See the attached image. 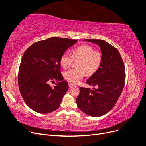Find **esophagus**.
<instances>
[{"instance_id": "esophagus-1", "label": "esophagus", "mask_w": 146, "mask_h": 146, "mask_svg": "<svg viewBox=\"0 0 146 146\" xmlns=\"http://www.w3.org/2000/svg\"><path fill=\"white\" fill-rule=\"evenodd\" d=\"M76 85H74V83H69V88H72V87H74V86H76Z\"/></svg>"}]
</instances>
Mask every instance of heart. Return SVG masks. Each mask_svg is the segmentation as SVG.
<instances>
[{
  "label": "heart",
  "instance_id": "1",
  "mask_svg": "<svg viewBox=\"0 0 146 146\" xmlns=\"http://www.w3.org/2000/svg\"><path fill=\"white\" fill-rule=\"evenodd\" d=\"M78 69H72L64 72L66 80L76 83L87 74L88 76L96 73L100 67L102 61V54L91 46L82 44L74 48L72 56L68 53H64L60 58V64L64 69L68 68L73 60H78Z\"/></svg>",
  "mask_w": 146,
  "mask_h": 146
}]
</instances>
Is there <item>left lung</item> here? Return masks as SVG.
<instances>
[{
  "instance_id": "1",
  "label": "left lung",
  "mask_w": 146,
  "mask_h": 146,
  "mask_svg": "<svg viewBox=\"0 0 146 146\" xmlns=\"http://www.w3.org/2000/svg\"><path fill=\"white\" fill-rule=\"evenodd\" d=\"M98 44L102 55L99 70L86 81L88 85L98 88H80L76 99L78 108L92 117L104 115L116 104L123 90L125 70L122 57L116 48L100 39H84Z\"/></svg>"
}]
</instances>
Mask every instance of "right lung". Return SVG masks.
I'll use <instances>...</instances> for the list:
<instances>
[{"label":"right lung","instance_id":"right-lung-1","mask_svg":"<svg viewBox=\"0 0 146 146\" xmlns=\"http://www.w3.org/2000/svg\"><path fill=\"white\" fill-rule=\"evenodd\" d=\"M76 39L52 37L30 46L22 57L18 86L23 98L31 109L47 114L60 107L68 90L61 74L60 58ZM57 83L54 88L50 82Z\"/></svg>","mask_w":146,"mask_h":146}]
</instances>
